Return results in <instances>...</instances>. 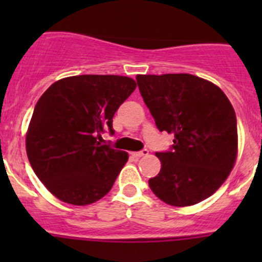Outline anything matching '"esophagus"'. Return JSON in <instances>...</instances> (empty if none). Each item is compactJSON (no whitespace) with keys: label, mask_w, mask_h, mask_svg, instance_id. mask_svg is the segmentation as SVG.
Masks as SVG:
<instances>
[{"label":"esophagus","mask_w":262,"mask_h":262,"mask_svg":"<svg viewBox=\"0 0 262 262\" xmlns=\"http://www.w3.org/2000/svg\"><path fill=\"white\" fill-rule=\"evenodd\" d=\"M148 155V149H143V151L139 152H133L134 157H142V156H147Z\"/></svg>","instance_id":"obj_1"}]
</instances>
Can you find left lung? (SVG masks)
I'll list each match as a JSON object with an SVG mask.
<instances>
[{
	"label": "left lung",
	"instance_id": "1",
	"mask_svg": "<svg viewBox=\"0 0 262 262\" xmlns=\"http://www.w3.org/2000/svg\"><path fill=\"white\" fill-rule=\"evenodd\" d=\"M138 86L157 128L174 135L157 152L159 174L151 190L170 206L202 202L222 186L237 156V123L221 88L187 73L138 75Z\"/></svg>",
	"mask_w": 262,
	"mask_h": 262
}]
</instances>
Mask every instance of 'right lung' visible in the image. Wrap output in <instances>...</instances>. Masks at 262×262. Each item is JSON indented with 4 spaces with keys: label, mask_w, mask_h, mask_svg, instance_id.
<instances>
[{
    "label": "right lung",
    "mask_w": 262,
    "mask_h": 262,
    "mask_svg": "<svg viewBox=\"0 0 262 262\" xmlns=\"http://www.w3.org/2000/svg\"><path fill=\"white\" fill-rule=\"evenodd\" d=\"M136 82L114 75H81L53 82L36 102L26 135L29 161L60 201L94 203L110 191L128 154L101 144Z\"/></svg>",
    "instance_id": "obj_1"
}]
</instances>
